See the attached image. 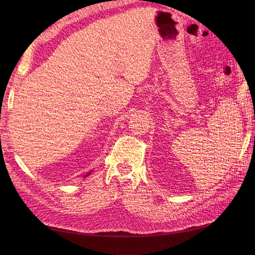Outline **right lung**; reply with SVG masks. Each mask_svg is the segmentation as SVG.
Masks as SVG:
<instances>
[{"label":"right lung","instance_id":"add662e5","mask_svg":"<svg viewBox=\"0 0 255 255\" xmlns=\"http://www.w3.org/2000/svg\"><path fill=\"white\" fill-rule=\"evenodd\" d=\"M89 173H90V172H88L86 175H84V176H87V175H89Z\"/></svg>","mask_w":255,"mask_h":255}]
</instances>
